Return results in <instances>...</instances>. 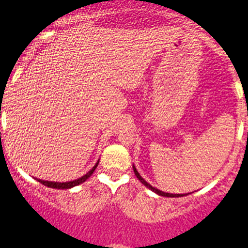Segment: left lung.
<instances>
[{
	"mask_svg": "<svg viewBox=\"0 0 248 248\" xmlns=\"http://www.w3.org/2000/svg\"><path fill=\"white\" fill-rule=\"evenodd\" d=\"M133 171H135V175H136V176H137V179L140 180V181L142 182V184L144 185V186H147L148 188L150 189V191L155 192V193H156V194H159V196H163V197H182V196H187V194H173V193H166V192H163V191H160V189L155 188V187L150 186V185L148 184V182L145 181V180L143 179L142 176H140V172H138V171H137V169L135 168V165H133Z\"/></svg>",
	"mask_w": 248,
	"mask_h": 248,
	"instance_id": "left-lung-1",
	"label": "left lung"
}]
</instances>
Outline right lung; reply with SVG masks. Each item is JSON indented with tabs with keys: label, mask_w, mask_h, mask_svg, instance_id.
<instances>
[{
	"label": "right lung",
	"mask_w": 248,
	"mask_h": 248,
	"mask_svg": "<svg viewBox=\"0 0 248 248\" xmlns=\"http://www.w3.org/2000/svg\"><path fill=\"white\" fill-rule=\"evenodd\" d=\"M99 161L95 164V165L93 166V169L90 171H88L87 173H85L84 176L79 177V179L77 180H73V181H68V182H54V181H44V180H40L38 179V181L40 182V184H43L44 186H47V187H51V188H57V189H68V188H72V187L75 186H78V185L83 184V182L87 181L88 179H89L90 176H92V173L94 172V170L96 169V166H98Z\"/></svg>",
	"instance_id": "1"
}]
</instances>
